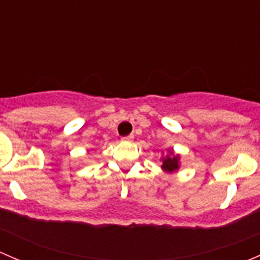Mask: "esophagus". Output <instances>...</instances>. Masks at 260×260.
Here are the masks:
<instances>
[{
    "mask_svg": "<svg viewBox=\"0 0 260 260\" xmlns=\"http://www.w3.org/2000/svg\"><path fill=\"white\" fill-rule=\"evenodd\" d=\"M133 138H135V136L129 135V136H127V137H123L122 141H125V142H132Z\"/></svg>",
    "mask_w": 260,
    "mask_h": 260,
    "instance_id": "34e87169",
    "label": "esophagus"
}]
</instances>
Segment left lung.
Listing matches in <instances>:
<instances>
[{"label": "left lung", "instance_id": "obj_1", "mask_svg": "<svg viewBox=\"0 0 260 260\" xmlns=\"http://www.w3.org/2000/svg\"><path fill=\"white\" fill-rule=\"evenodd\" d=\"M161 169L167 174H174L180 170V154L175 153L172 149H167V154L162 153Z\"/></svg>", "mask_w": 260, "mask_h": 260}]
</instances>
